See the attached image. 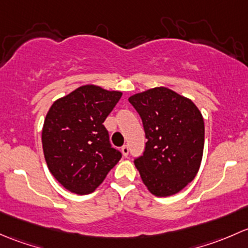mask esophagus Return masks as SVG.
<instances>
[{"instance_id": "34e87169", "label": "esophagus", "mask_w": 248, "mask_h": 248, "mask_svg": "<svg viewBox=\"0 0 248 248\" xmlns=\"http://www.w3.org/2000/svg\"><path fill=\"white\" fill-rule=\"evenodd\" d=\"M122 153H123V156H127L129 155V147L126 144L122 147Z\"/></svg>"}]
</instances>
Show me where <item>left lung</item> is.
<instances>
[{
	"mask_svg": "<svg viewBox=\"0 0 248 248\" xmlns=\"http://www.w3.org/2000/svg\"><path fill=\"white\" fill-rule=\"evenodd\" d=\"M129 103L144 127L145 149L135 160L143 184L156 197H168L195 179L203 157L204 119L198 107L166 87L134 94Z\"/></svg>",
	"mask_w": 248,
	"mask_h": 248,
	"instance_id": "obj_1",
	"label": "left lung"
}]
</instances>
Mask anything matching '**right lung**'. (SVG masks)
<instances>
[{"instance_id": "right-lung-1", "label": "right lung", "mask_w": 248, "mask_h": 248, "mask_svg": "<svg viewBox=\"0 0 248 248\" xmlns=\"http://www.w3.org/2000/svg\"><path fill=\"white\" fill-rule=\"evenodd\" d=\"M122 94L81 86L48 109L42 131L45 161L55 179L70 192H93L121 160L104 122Z\"/></svg>"}]
</instances>
